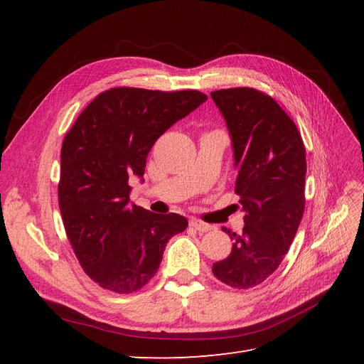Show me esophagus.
Listing matches in <instances>:
<instances>
[{"mask_svg": "<svg viewBox=\"0 0 364 364\" xmlns=\"http://www.w3.org/2000/svg\"><path fill=\"white\" fill-rule=\"evenodd\" d=\"M190 228L199 230V232H208V230L213 229L211 225L202 222V220H199V218H191L190 220Z\"/></svg>", "mask_w": 364, "mask_h": 364, "instance_id": "obj_1", "label": "esophagus"}]
</instances>
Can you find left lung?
<instances>
[{"instance_id":"obj_1","label":"left lung","mask_w":364,"mask_h":364,"mask_svg":"<svg viewBox=\"0 0 364 364\" xmlns=\"http://www.w3.org/2000/svg\"><path fill=\"white\" fill-rule=\"evenodd\" d=\"M232 138L235 193L243 206V234L229 257L213 264L214 277L247 290L266 281L285 258L305 208V146L294 121L253 87L211 92Z\"/></svg>"}]
</instances>
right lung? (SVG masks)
<instances>
[{"label":"right lung","mask_w":364,"mask_h":364,"mask_svg":"<svg viewBox=\"0 0 364 364\" xmlns=\"http://www.w3.org/2000/svg\"><path fill=\"white\" fill-rule=\"evenodd\" d=\"M203 92L112 87L98 94L63 138L59 208L82 269L102 289L127 294L155 277L168 240L188 226L179 214L130 205V176L144 174L147 155Z\"/></svg>","instance_id":"right-lung-1"}]
</instances>
